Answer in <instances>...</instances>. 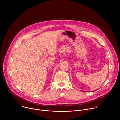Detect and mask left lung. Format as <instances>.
<instances>
[{"instance_id":"1","label":"left lung","mask_w":120,"mask_h":120,"mask_svg":"<svg viewBox=\"0 0 120 120\" xmlns=\"http://www.w3.org/2000/svg\"><path fill=\"white\" fill-rule=\"evenodd\" d=\"M82 91V92H83V91ZM83 92H84V91H83Z\"/></svg>"}]
</instances>
